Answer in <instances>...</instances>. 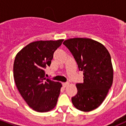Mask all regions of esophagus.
Returning <instances> with one entry per match:
<instances>
[{
    "instance_id": "obj_1",
    "label": "esophagus",
    "mask_w": 126,
    "mask_h": 126,
    "mask_svg": "<svg viewBox=\"0 0 126 126\" xmlns=\"http://www.w3.org/2000/svg\"><path fill=\"white\" fill-rule=\"evenodd\" d=\"M69 85V83L68 82H65V83H63V87L64 88H66L67 86Z\"/></svg>"
}]
</instances>
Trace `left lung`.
<instances>
[{"instance_id":"8db88e82","label":"left lung","mask_w":126,"mask_h":126,"mask_svg":"<svg viewBox=\"0 0 126 126\" xmlns=\"http://www.w3.org/2000/svg\"><path fill=\"white\" fill-rule=\"evenodd\" d=\"M83 72V82L77 83V93L71 99L74 106L83 111L98 107L112 85L113 71L107 49L99 42L89 38H76L64 41Z\"/></svg>"}]
</instances>
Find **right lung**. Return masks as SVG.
I'll return each instance as SVG.
<instances>
[{
    "mask_svg": "<svg viewBox=\"0 0 126 126\" xmlns=\"http://www.w3.org/2000/svg\"><path fill=\"white\" fill-rule=\"evenodd\" d=\"M63 39L39 41L24 47L15 57L13 76L19 92L30 107L46 112L55 107L62 84L45 77L54 52Z\"/></svg>",
    "mask_w": 126,
    "mask_h": 126,
    "instance_id": "1",
    "label": "right lung"
}]
</instances>
